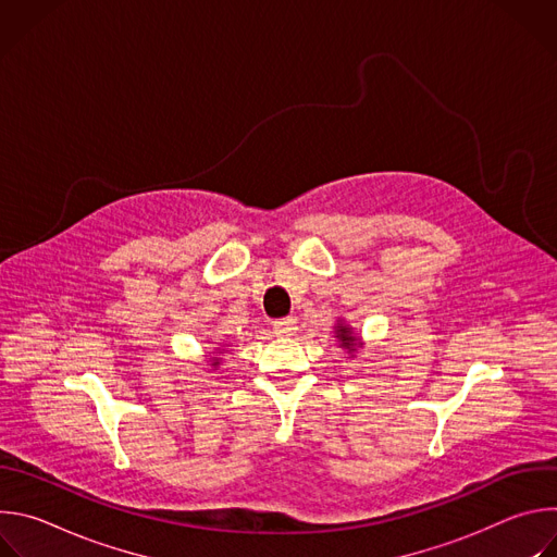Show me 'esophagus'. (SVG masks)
Returning a JSON list of instances; mask_svg holds the SVG:
<instances>
[{
	"mask_svg": "<svg viewBox=\"0 0 557 557\" xmlns=\"http://www.w3.org/2000/svg\"><path fill=\"white\" fill-rule=\"evenodd\" d=\"M295 324H297V322L293 320V317H284V320L273 322V331H275V335L288 337V335H293V333L297 331V326H295Z\"/></svg>",
	"mask_w": 557,
	"mask_h": 557,
	"instance_id": "obj_1",
	"label": "esophagus"
}]
</instances>
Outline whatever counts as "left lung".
Listing matches in <instances>:
<instances>
[{"label":"left lung","mask_w":557,"mask_h":557,"mask_svg":"<svg viewBox=\"0 0 557 557\" xmlns=\"http://www.w3.org/2000/svg\"><path fill=\"white\" fill-rule=\"evenodd\" d=\"M335 337L339 339V346L344 348V350H348L350 355L352 352H357V348L361 346V342H359V337L352 333V329L350 326H346L344 322H339L337 326H335Z\"/></svg>","instance_id":"8db88e82"}]
</instances>
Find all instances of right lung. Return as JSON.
I'll return each instance as SVG.
<instances>
[{
    "label": "right lung",
    "instance_id": "add662e5",
    "mask_svg": "<svg viewBox=\"0 0 557 557\" xmlns=\"http://www.w3.org/2000/svg\"><path fill=\"white\" fill-rule=\"evenodd\" d=\"M213 366H218V359H215V361H213Z\"/></svg>",
    "mask_w": 557,
    "mask_h": 557
}]
</instances>
